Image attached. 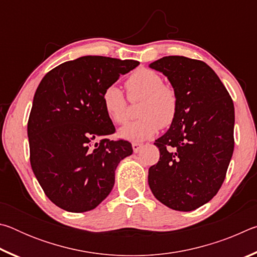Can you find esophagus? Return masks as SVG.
I'll return each instance as SVG.
<instances>
[{
    "instance_id": "34e87169",
    "label": "esophagus",
    "mask_w": 257,
    "mask_h": 257,
    "mask_svg": "<svg viewBox=\"0 0 257 257\" xmlns=\"http://www.w3.org/2000/svg\"><path fill=\"white\" fill-rule=\"evenodd\" d=\"M143 147L142 144H138V143H133V150H134V153H138L141 149Z\"/></svg>"
}]
</instances>
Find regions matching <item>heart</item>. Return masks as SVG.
<instances>
[{
  "label": "heart",
  "instance_id": "heart-1",
  "mask_svg": "<svg viewBox=\"0 0 257 257\" xmlns=\"http://www.w3.org/2000/svg\"><path fill=\"white\" fill-rule=\"evenodd\" d=\"M128 96L132 102L141 101L139 116L142 119L119 130L121 138L143 142L153 137L160 128L173 123L178 113V98L175 90L164 85L162 76L152 69L142 68L127 80ZM102 102L106 114L113 122L123 124L129 119L128 101L116 85L104 89Z\"/></svg>",
  "mask_w": 257,
  "mask_h": 257
}]
</instances>
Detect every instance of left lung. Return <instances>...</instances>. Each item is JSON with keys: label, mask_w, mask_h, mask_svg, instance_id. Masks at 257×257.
<instances>
[{"label": "left lung", "mask_w": 257, "mask_h": 257, "mask_svg": "<svg viewBox=\"0 0 257 257\" xmlns=\"http://www.w3.org/2000/svg\"><path fill=\"white\" fill-rule=\"evenodd\" d=\"M162 72L178 98L176 120L154 143L159 162L149 169L156 199L189 212L215 196L233 153V102L222 81L205 62L164 56L150 64Z\"/></svg>", "instance_id": "1"}]
</instances>
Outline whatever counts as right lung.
<instances>
[{"mask_svg": "<svg viewBox=\"0 0 257 257\" xmlns=\"http://www.w3.org/2000/svg\"><path fill=\"white\" fill-rule=\"evenodd\" d=\"M139 64L135 60L87 55L60 64L38 85L28 120L30 164L51 202L81 213L99 205L114 186L115 169L132 144L114 133L102 102L113 85Z\"/></svg>", "mask_w": 257, "mask_h": 257, "instance_id": "right-lung-1", "label": "right lung"}]
</instances>
